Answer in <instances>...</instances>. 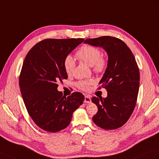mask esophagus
<instances>
[{
	"label": "esophagus",
	"mask_w": 159,
	"mask_h": 159,
	"mask_svg": "<svg viewBox=\"0 0 159 159\" xmlns=\"http://www.w3.org/2000/svg\"><path fill=\"white\" fill-rule=\"evenodd\" d=\"M84 103H87V104H89V103L91 102V98L89 95H85L84 96Z\"/></svg>",
	"instance_id": "1"
}]
</instances>
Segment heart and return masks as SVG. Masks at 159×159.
Instances as JSON below:
<instances>
[{"label": "heart", "mask_w": 159, "mask_h": 159, "mask_svg": "<svg viewBox=\"0 0 159 159\" xmlns=\"http://www.w3.org/2000/svg\"><path fill=\"white\" fill-rule=\"evenodd\" d=\"M76 56L80 60L93 68V71L99 73L104 70L107 66V60L102 57V52L98 48L92 45H84L77 51ZM64 68L68 75H71L75 68V62L70 55L66 56L64 60ZM93 83L92 80L80 81L78 86L80 89L87 91L90 84Z\"/></svg>", "instance_id": "obj_1"}]
</instances>
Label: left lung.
<instances>
[{
    "label": "left lung",
    "mask_w": 159,
    "mask_h": 159,
    "mask_svg": "<svg viewBox=\"0 0 159 159\" xmlns=\"http://www.w3.org/2000/svg\"><path fill=\"white\" fill-rule=\"evenodd\" d=\"M84 43L102 47L108 56L105 73L99 84L108 92L106 98L93 97L98 106L94 123L104 129H116L131 116L137 102L139 72L134 54L123 40L106 36L88 39Z\"/></svg>",
    "instance_id": "left-lung-1"
}]
</instances>
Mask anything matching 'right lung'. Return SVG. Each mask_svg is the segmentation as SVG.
I'll return each instance as SVG.
<instances>
[{
    "label": "right lung",
    "mask_w": 159,
    "mask_h": 159,
    "mask_svg": "<svg viewBox=\"0 0 159 159\" xmlns=\"http://www.w3.org/2000/svg\"><path fill=\"white\" fill-rule=\"evenodd\" d=\"M83 39H45L25 57L19 79L21 94L33 121L42 129L57 132L70 123L73 112L84 97L75 92L68 97L57 91L58 82L67 79L64 60Z\"/></svg>",
    "instance_id": "right-lung-1"
}]
</instances>
